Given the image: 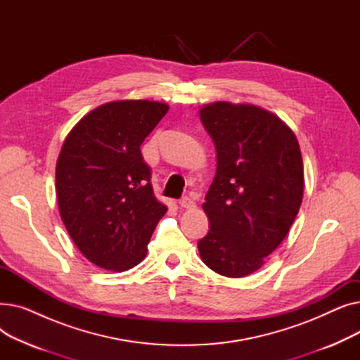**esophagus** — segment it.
<instances>
[{"label":"esophagus","instance_id":"1","mask_svg":"<svg viewBox=\"0 0 360 360\" xmlns=\"http://www.w3.org/2000/svg\"><path fill=\"white\" fill-rule=\"evenodd\" d=\"M179 204H181V207H184V209H193V207H195V201L191 197H188V195L182 197L179 200Z\"/></svg>","mask_w":360,"mask_h":360}]
</instances>
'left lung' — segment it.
Masks as SVG:
<instances>
[{
    "instance_id": "1",
    "label": "left lung",
    "mask_w": 360,
    "mask_h": 360,
    "mask_svg": "<svg viewBox=\"0 0 360 360\" xmlns=\"http://www.w3.org/2000/svg\"><path fill=\"white\" fill-rule=\"evenodd\" d=\"M200 118L217 156L202 209L201 259L226 277L257 271L288 235L304 197V163L292 129L254 105L216 102Z\"/></svg>"
}]
</instances>
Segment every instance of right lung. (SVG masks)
<instances>
[{"label": "right lung", "mask_w": 360, "mask_h": 360, "mask_svg": "<svg viewBox=\"0 0 360 360\" xmlns=\"http://www.w3.org/2000/svg\"><path fill=\"white\" fill-rule=\"evenodd\" d=\"M169 106L120 101L89 112L56 162L60 214L74 243L98 267L125 271L141 262L167 207L153 194L140 146Z\"/></svg>", "instance_id": "obj_1"}]
</instances>
